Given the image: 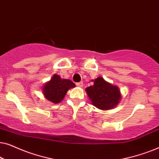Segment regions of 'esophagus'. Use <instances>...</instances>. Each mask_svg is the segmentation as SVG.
Listing matches in <instances>:
<instances>
[{
    "instance_id": "esophagus-1",
    "label": "esophagus",
    "mask_w": 159,
    "mask_h": 159,
    "mask_svg": "<svg viewBox=\"0 0 159 159\" xmlns=\"http://www.w3.org/2000/svg\"><path fill=\"white\" fill-rule=\"evenodd\" d=\"M76 84H77V87H80V88H82V87L83 86V82H77V83Z\"/></svg>"
}]
</instances>
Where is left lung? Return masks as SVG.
Here are the masks:
<instances>
[{
	"mask_svg": "<svg viewBox=\"0 0 159 159\" xmlns=\"http://www.w3.org/2000/svg\"><path fill=\"white\" fill-rule=\"evenodd\" d=\"M93 85L88 87L85 91L91 103L101 110H110L116 107L121 99L119 88L103 77H98L94 80Z\"/></svg>",
	"mask_w": 159,
	"mask_h": 159,
	"instance_id": "8db88e82",
	"label": "left lung"
}]
</instances>
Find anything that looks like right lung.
Wrapping results in <instances>:
<instances>
[{
	"instance_id": "1",
	"label": "right lung",
	"mask_w": 159,
	"mask_h": 159,
	"mask_svg": "<svg viewBox=\"0 0 159 159\" xmlns=\"http://www.w3.org/2000/svg\"><path fill=\"white\" fill-rule=\"evenodd\" d=\"M75 87L71 80L61 79L59 75H53L48 82L43 86L42 92L48 101L53 103H58L63 101L69 89Z\"/></svg>"
}]
</instances>
